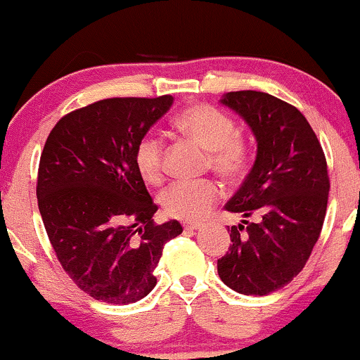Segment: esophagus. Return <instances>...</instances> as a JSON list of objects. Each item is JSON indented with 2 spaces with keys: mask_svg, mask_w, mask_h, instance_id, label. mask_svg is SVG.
Here are the masks:
<instances>
[{
  "mask_svg": "<svg viewBox=\"0 0 360 360\" xmlns=\"http://www.w3.org/2000/svg\"><path fill=\"white\" fill-rule=\"evenodd\" d=\"M184 230H191V232H194V230H198V229H201V223H196V221H188V223H184Z\"/></svg>",
  "mask_w": 360,
  "mask_h": 360,
  "instance_id": "34e87169",
  "label": "esophagus"
}]
</instances>
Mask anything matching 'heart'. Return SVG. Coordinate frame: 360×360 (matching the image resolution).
<instances>
[{"instance_id": "1", "label": "heart", "mask_w": 360, "mask_h": 360, "mask_svg": "<svg viewBox=\"0 0 360 360\" xmlns=\"http://www.w3.org/2000/svg\"><path fill=\"white\" fill-rule=\"evenodd\" d=\"M181 131L208 150L210 166L226 179H237L250 162V146L238 134L235 122L226 113L210 105L184 110L176 120ZM135 167L143 181L157 184L164 174V142L157 134H146L135 147ZM220 196V188L212 179L177 181L160 194V205L169 217L196 221L206 217Z\"/></svg>"}]
</instances>
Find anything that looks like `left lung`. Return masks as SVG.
<instances>
[{
  "instance_id": "8db88e82",
  "label": "left lung",
  "mask_w": 360,
  "mask_h": 360,
  "mask_svg": "<svg viewBox=\"0 0 360 360\" xmlns=\"http://www.w3.org/2000/svg\"><path fill=\"white\" fill-rule=\"evenodd\" d=\"M221 103L257 140L252 171L225 208L259 221L232 226L218 276L240 295L266 296L300 274L320 237L330 191L326 159L308 120L289 103L260 91H232Z\"/></svg>"
}]
</instances>
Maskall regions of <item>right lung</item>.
<instances>
[{"mask_svg":"<svg viewBox=\"0 0 360 360\" xmlns=\"http://www.w3.org/2000/svg\"><path fill=\"white\" fill-rule=\"evenodd\" d=\"M174 98H110L62 117L40 155L37 201L60 266L91 298L128 304L157 284L164 243L157 205L135 167V147Z\"/></svg>","mask_w":360,"mask_h":360,"instance_id":"right-lung-1","label":"right lung"}]
</instances>
